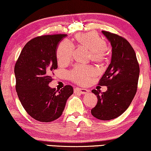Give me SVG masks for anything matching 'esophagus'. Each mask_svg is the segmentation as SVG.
<instances>
[{
  "label": "esophagus",
  "mask_w": 151,
  "mask_h": 151,
  "mask_svg": "<svg viewBox=\"0 0 151 151\" xmlns=\"http://www.w3.org/2000/svg\"><path fill=\"white\" fill-rule=\"evenodd\" d=\"M76 92H79L80 93L82 94H87L89 92V90L85 88H76Z\"/></svg>",
  "instance_id": "34e87169"
}]
</instances>
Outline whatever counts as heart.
I'll use <instances>...</instances> for the list:
<instances>
[{"mask_svg": "<svg viewBox=\"0 0 151 151\" xmlns=\"http://www.w3.org/2000/svg\"><path fill=\"white\" fill-rule=\"evenodd\" d=\"M76 39L81 45L90 51L94 61H101L106 55V43L103 39L94 32L78 34ZM74 46L69 40H64L59 44L57 50V57L60 63L65 64L70 61L73 56ZM96 69L90 65H77L69 72V77L79 84L86 83L92 76L96 74Z\"/></svg>", "mask_w": 151, "mask_h": 151, "instance_id": "obj_1", "label": "heart"}]
</instances>
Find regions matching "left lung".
Returning <instances> with one entry per match:
<instances>
[{"label":"left lung","mask_w":151,"mask_h":151,"mask_svg":"<svg viewBox=\"0 0 151 151\" xmlns=\"http://www.w3.org/2000/svg\"><path fill=\"white\" fill-rule=\"evenodd\" d=\"M112 46L111 63L99 84L107 86L101 92L92 90L97 96L96 105L92 115L100 120H111L124 113L130 105L137 91L140 68L134 48L126 39L109 32L102 31Z\"/></svg>","instance_id":"left-lung-1"}]
</instances>
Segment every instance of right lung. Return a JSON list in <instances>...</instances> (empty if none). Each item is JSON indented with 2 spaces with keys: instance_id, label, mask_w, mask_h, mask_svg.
<instances>
[{
  "instance_id": "right-lung-1",
  "label": "right lung",
  "mask_w": 151,
  "mask_h": 151,
  "mask_svg": "<svg viewBox=\"0 0 151 151\" xmlns=\"http://www.w3.org/2000/svg\"><path fill=\"white\" fill-rule=\"evenodd\" d=\"M66 34L36 37L24 46L16 62V91L23 107L34 119L50 122L62 115L67 100L73 93L66 85L56 90L48 84L57 69V49Z\"/></svg>"
}]
</instances>
